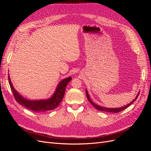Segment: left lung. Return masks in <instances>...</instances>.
<instances>
[{"instance_id": "1", "label": "left lung", "mask_w": 151, "mask_h": 151, "mask_svg": "<svg viewBox=\"0 0 151 151\" xmlns=\"http://www.w3.org/2000/svg\"><path fill=\"white\" fill-rule=\"evenodd\" d=\"M139 93H140V91H139L138 94H137L135 98L133 100V101H131L130 103H129L128 104L125 105V106L120 107V108H106V107H104V106H99V105H98V104H95V103L92 101V100L91 99L89 95V94H88V91H87V89H86V96H87V98H88V99L89 100V101L90 102V103H91V104H92L93 106L96 109H97L98 110H99V111H105V112H109V113H118V112H120V111H123V110H124L125 109H126L127 108L129 107V106H130V105H131L132 103H133L135 101V100L137 99V98L138 96H139Z\"/></svg>"}]
</instances>
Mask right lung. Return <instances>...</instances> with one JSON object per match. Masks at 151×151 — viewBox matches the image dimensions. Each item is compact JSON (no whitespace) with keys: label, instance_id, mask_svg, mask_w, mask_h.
<instances>
[{"label":"right lung","instance_id":"1","mask_svg":"<svg viewBox=\"0 0 151 151\" xmlns=\"http://www.w3.org/2000/svg\"><path fill=\"white\" fill-rule=\"evenodd\" d=\"M8 79L12 92L16 101L26 108L28 109L29 110L35 113H41L53 110L58 106L59 104L62 101L63 96L65 94V88L68 83L71 81L72 77H68L59 82L54 93L50 98L38 100L28 99L22 96L14 88L9 74L8 75Z\"/></svg>","mask_w":151,"mask_h":151}]
</instances>
